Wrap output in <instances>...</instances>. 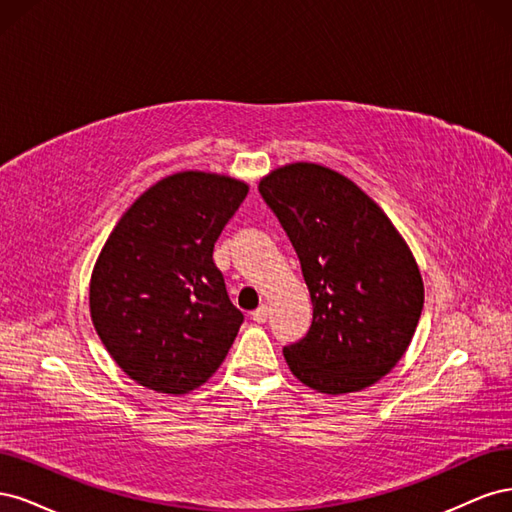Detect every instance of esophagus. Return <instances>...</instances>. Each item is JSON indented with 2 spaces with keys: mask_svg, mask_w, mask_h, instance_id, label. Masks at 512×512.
Wrapping results in <instances>:
<instances>
[{
  "mask_svg": "<svg viewBox=\"0 0 512 512\" xmlns=\"http://www.w3.org/2000/svg\"><path fill=\"white\" fill-rule=\"evenodd\" d=\"M252 320L258 322V324L267 322V320H269V307H267V305H260V307L256 309V312H252Z\"/></svg>",
  "mask_w": 512,
  "mask_h": 512,
  "instance_id": "1",
  "label": "esophagus"
}]
</instances>
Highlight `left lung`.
Listing matches in <instances>:
<instances>
[{
	"instance_id": "obj_1",
	"label": "left lung",
	"mask_w": 512,
	"mask_h": 512,
	"mask_svg": "<svg viewBox=\"0 0 512 512\" xmlns=\"http://www.w3.org/2000/svg\"><path fill=\"white\" fill-rule=\"evenodd\" d=\"M258 192L299 256L314 314L284 346L290 371L327 395L361 391L397 365L423 309L406 241L361 188L318 164L273 170Z\"/></svg>"
}]
</instances>
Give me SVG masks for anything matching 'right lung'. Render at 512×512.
I'll return each instance as SVG.
<instances>
[{
	"label": "right lung",
	"instance_id": "1",
	"mask_svg": "<svg viewBox=\"0 0 512 512\" xmlns=\"http://www.w3.org/2000/svg\"><path fill=\"white\" fill-rule=\"evenodd\" d=\"M245 196L241 181L185 170L149 188L106 239L91 275V320L115 363L147 389H196L235 342L243 314L213 247Z\"/></svg>",
	"mask_w": 512,
	"mask_h": 512
}]
</instances>
